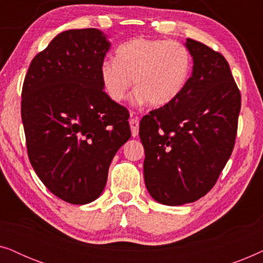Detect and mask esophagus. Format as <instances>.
I'll use <instances>...</instances> for the list:
<instances>
[{
    "label": "esophagus",
    "mask_w": 263,
    "mask_h": 263,
    "mask_svg": "<svg viewBox=\"0 0 263 263\" xmlns=\"http://www.w3.org/2000/svg\"><path fill=\"white\" fill-rule=\"evenodd\" d=\"M129 124H130L132 135L135 138V136L139 135V118L138 117L130 118V121H129Z\"/></svg>",
    "instance_id": "1"
}]
</instances>
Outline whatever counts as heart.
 Instances as JSON below:
<instances>
[{
    "instance_id": "1",
    "label": "heart",
    "mask_w": 263,
    "mask_h": 263,
    "mask_svg": "<svg viewBox=\"0 0 263 263\" xmlns=\"http://www.w3.org/2000/svg\"><path fill=\"white\" fill-rule=\"evenodd\" d=\"M192 56L182 43L165 39L133 38L116 50V60L100 64L104 88L115 102H122L134 86L136 102L153 107L167 105L184 91L192 73Z\"/></svg>"
}]
</instances>
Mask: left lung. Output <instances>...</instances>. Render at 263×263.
<instances>
[{
  "label": "left lung",
  "instance_id": "8db88e82",
  "mask_svg": "<svg viewBox=\"0 0 263 263\" xmlns=\"http://www.w3.org/2000/svg\"><path fill=\"white\" fill-rule=\"evenodd\" d=\"M193 74L174 102L140 122L147 190L158 202L179 206L206 195L235 147L240 92L228 61L186 39Z\"/></svg>",
  "mask_w": 263,
  "mask_h": 263
}]
</instances>
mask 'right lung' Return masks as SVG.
<instances>
[{
  "label": "right lung",
  "instance_id": "1",
  "mask_svg": "<svg viewBox=\"0 0 263 263\" xmlns=\"http://www.w3.org/2000/svg\"><path fill=\"white\" fill-rule=\"evenodd\" d=\"M109 48L97 28L64 31L34 56L24 80L28 158L46 188L73 204L102 194L111 160L132 136L128 110L103 89Z\"/></svg>",
  "mask_w": 263,
  "mask_h": 263
}]
</instances>
